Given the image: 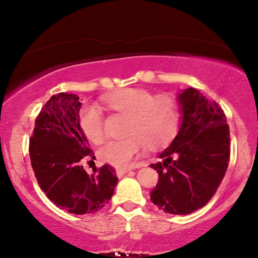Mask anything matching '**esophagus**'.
Instances as JSON below:
<instances>
[{
	"label": "esophagus",
	"mask_w": 258,
	"mask_h": 258,
	"mask_svg": "<svg viewBox=\"0 0 258 258\" xmlns=\"http://www.w3.org/2000/svg\"><path fill=\"white\" fill-rule=\"evenodd\" d=\"M131 170H133V167H127V168H117V170H116V174H117V177H121V176H123V174L127 173V172H128V171H131Z\"/></svg>",
	"instance_id": "1"
}]
</instances>
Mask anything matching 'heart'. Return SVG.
<instances>
[{
  "mask_svg": "<svg viewBox=\"0 0 258 258\" xmlns=\"http://www.w3.org/2000/svg\"><path fill=\"white\" fill-rule=\"evenodd\" d=\"M105 105L127 116L125 135L100 147L99 158L115 167H127L144 147L155 150L166 146L176 136L179 123L178 104L167 96L155 97L139 88H123L104 99ZM80 126L92 143L104 141V125L98 109L85 108L80 114Z\"/></svg>",
  "mask_w": 258,
  "mask_h": 258,
  "instance_id": "heart-1",
  "label": "heart"
}]
</instances>
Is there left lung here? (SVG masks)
<instances>
[{"label":"left lung","instance_id":"obj_1","mask_svg":"<svg viewBox=\"0 0 258 258\" xmlns=\"http://www.w3.org/2000/svg\"><path fill=\"white\" fill-rule=\"evenodd\" d=\"M180 125L177 136L152 164L159 173L150 200L171 215H188L211 200L230 155L229 127L220 105L195 88L177 94Z\"/></svg>","mask_w":258,"mask_h":258}]
</instances>
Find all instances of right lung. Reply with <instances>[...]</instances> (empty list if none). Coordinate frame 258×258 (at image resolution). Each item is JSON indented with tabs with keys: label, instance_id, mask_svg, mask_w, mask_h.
I'll list each match as a JSON object with an SVG mask.
<instances>
[{
	"label": "right lung",
	"instance_id": "add662e5",
	"mask_svg": "<svg viewBox=\"0 0 258 258\" xmlns=\"http://www.w3.org/2000/svg\"><path fill=\"white\" fill-rule=\"evenodd\" d=\"M81 105L76 94L52 96L35 121L29 153L46 197L70 214L90 215L109 203L117 177L110 165L84 170V160L94 156L80 126Z\"/></svg>",
	"mask_w": 258,
	"mask_h": 258
}]
</instances>
